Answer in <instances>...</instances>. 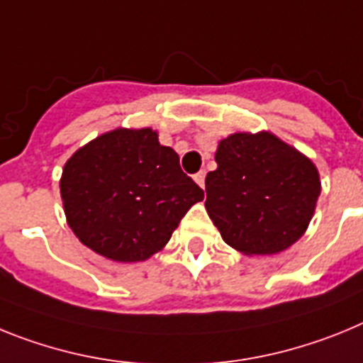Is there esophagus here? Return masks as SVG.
<instances>
[{
	"mask_svg": "<svg viewBox=\"0 0 363 363\" xmlns=\"http://www.w3.org/2000/svg\"><path fill=\"white\" fill-rule=\"evenodd\" d=\"M204 177H206V173L199 172V173H195V175H194V181L197 182V184H199L201 188H204Z\"/></svg>",
	"mask_w": 363,
	"mask_h": 363,
	"instance_id": "1",
	"label": "esophagus"
}]
</instances>
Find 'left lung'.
Listing matches in <instances>:
<instances>
[{
  "label": "left lung",
  "instance_id": "8db88e82",
  "mask_svg": "<svg viewBox=\"0 0 363 363\" xmlns=\"http://www.w3.org/2000/svg\"><path fill=\"white\" fill-rule=\"evenodd\" d=\"M206 175V212L226 245L245 256L292 247L313 219L321 191L316 164L270 131L219 140Z\"/></svg>",
  "mask_w": 363,
  "mask_h": 363
}]
</instances>
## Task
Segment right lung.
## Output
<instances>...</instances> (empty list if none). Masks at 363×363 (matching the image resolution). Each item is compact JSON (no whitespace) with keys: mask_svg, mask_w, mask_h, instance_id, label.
<instances>
[{"mask_svg":"<svg viewBox=\"0 0 363 363\" xmlns=\"http://www.w3.org/2000/svg\"><path fill=\"white\" fill-rule=\"evenodd\" d=\"M60 195L72 234L118 263L150 259L162 250L184 213L204 191L160 146L151 128H116L69 157Z\"/></svg>","mask_w":363,"mask_h":363,"instance_id":"right-lung-1","label":"right lung"}]
</instances>
